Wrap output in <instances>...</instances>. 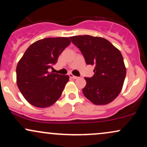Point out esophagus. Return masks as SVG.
<instances>
[{"label": "esophagus", "mask_w": 147, "mask_h": 147, "mask_svg": "<svg viewBox=\"0 0 147 147\" xmlns=\"http://www.w3.org/2000/svg\"><path fill=\"white\" fill-rule=\"evenodd\" d=\"M69 77H70V78H72L74 79H77L79 78L78 77H77V76H74L73 75H72V74H69Z\"/></svg>", "instance_id": "34e87169"}]
</instances>
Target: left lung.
<instances>
[{
  "mask_svg": "<svg viewBox=\"0 0 147 147\" xmlns=\"http://www.w3.org/2000/svg\"><path fill=\"white\" fill-rule=\"evenodd\" d=\"M80 50L87 65H94V75L85 77L84 95L96 105L114 100L122 90L126 68L120 51L108 40L90 35L70 37Z\"/></svg>",
  "mask_w": 147,
  "mask_h": 147,
  "instance_id": "left-lung-1",
  "label": "left lung"
}]
</instances>
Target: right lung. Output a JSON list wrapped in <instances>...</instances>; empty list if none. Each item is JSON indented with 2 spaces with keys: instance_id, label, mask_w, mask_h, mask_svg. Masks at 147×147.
I'll list each match as a JSON object with an SVG mask.
<instances>
[{
  "instance_id": "obj_1",
  "label": "right lung",
  "mask_w": 147,
  "mask_h": 147,
  "mask_svg": "<svg viewBox=\"0 0 147 147\" xmlns=\"http://www.w3.org/2000/svg\"><path fill=\"white\" fill-rule=\"evenodd\" d=\"M70 44L68 37L45 38L34 42L25 52L16 67V81L18 89L30 104L45 108L59 99L69 76L49 70Z\"/></svg>"
}]
</instances>
